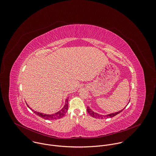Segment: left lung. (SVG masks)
Instances as JSON below:
<instances>
[{
    "mask_svg": "<svg viewBox=\"0 0 156 156\" xmlns=\"http://www.w3.org/2000/svg\"><path fill=\"white\" fill-rule=\"evenodd\" d=\"M124 109H122V110L121 111H119L118 112H115V113H111V114H108V115H99L95 112H94L93 111H92L90 107H87V112L91 116H93V118H101V119H102V118H112L113 116H115V115H118V113H119L120 112H121Z\"/></svg>",
    "mask_w": 156,
    "mask_h": 156,
    "instance_id": "1",
    "label": "left lung"
}]
</instances>
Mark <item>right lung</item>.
<instances>
[{
	"label": "right lung",
	"instance_id": "add662e5",
	"mask_svg": "<svg viewBox=\"0 0 156 156\" xmlns=\"http://www.w3.org/2000/svg\"><path fill=\"white\" fill-rule=\"evenodd\" d=\"M27 106L29 107V105H27ZM36 115H37L38 116H40L42 118H44L45 119H48V120H53V119H59L62 118L67 112V110L68 109V99H66V103L65 106L63 107V108L59 112H58L57 113H55V114L53 115H46V114H43V113H41L37 112H35L34 110H33L32 108H30Z\"/></svg>",
	"mask_w": 156,
	"mask_h": 156
}]
</instances>
